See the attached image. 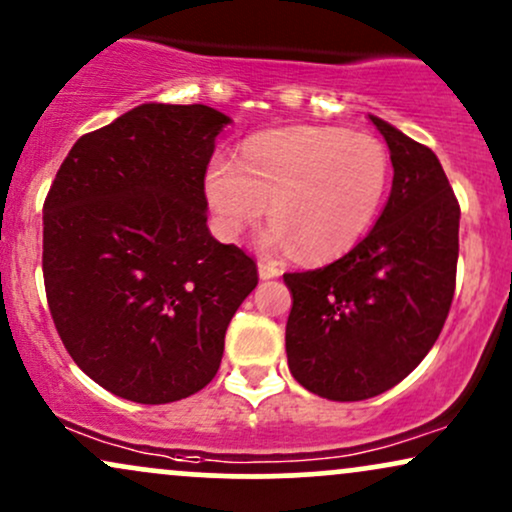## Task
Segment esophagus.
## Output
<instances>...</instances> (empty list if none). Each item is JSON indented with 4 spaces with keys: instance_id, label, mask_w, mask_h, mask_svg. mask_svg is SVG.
Masks as SVG:
<instances>
[{
    "instance_id": "34e87169",
    "label": "esophagus",
    "mask_w": 512,
    "mask_h": 512,
    "mask_svg": "<svg viewBox=\"0 0 512 512\" xmlns=\"http://www.w3.org/2000/svg\"><path fill=\"white\" fill-rule=\"evenodd\" d=\"M280 275V270L273 266V263H258V278L261 280H273V278H278Z\"/></svg>"
}]
</instances>
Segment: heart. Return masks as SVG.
<instances>
[{
	"label": "heart",
	"instance_id": "1",
	"mask_svg": "<svg viewBox=\"0 0 512 512\" xmlns=\"http://www.w3.org/2000/svg\"><path fill=\"white\" fill-rule=\"evenodd\" d=\"M390 179V158L371 134L335 126H290L244 143L242 160L213 155L203 191L220 234L237 239L263 218L268 254L297 251L330 261L374 225Z\"/></svg>",
	"mask_w": 512,
	"mask_h": 512
}]
</instances>
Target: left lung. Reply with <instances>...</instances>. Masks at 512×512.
<instances>
[{
	"label": "left lung",
	"mask_w": 512,
	"mask_h": 512,
	"mask_svg": "<svg viewBox=\"0 0 512 512\" xmlns=\"http://www.w3.org/2000/svg\"><path fill=\"white\" fill-rule=\"evenodd\" d=\"M369 117L393 162L386 208L338 261L285 273L292 376L340 402L386 393L417 369L446 323L458 268L460 206L434 150Z\"/></svg>",
	"instance_id": "1"
}]
</instances>
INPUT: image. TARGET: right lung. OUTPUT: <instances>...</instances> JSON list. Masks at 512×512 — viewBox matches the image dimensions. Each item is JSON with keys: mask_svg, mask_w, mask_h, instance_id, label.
Wrapping results in <instances>:
<instances>
[{"mask_svg": "<svg viewBox=\"0 0 512 512\" xmlns=\"http://www.w3.org/2000/svg\"><path fill=\"white\" fill-rule=\"evenodd\" d=\"M232 119L146 102L81 136L42 208V275L66 352L119 398L165 405L218 374L256 263L206 225L203 177Z\"/></svg>", "mask_w": 512, "mask_h": 512, "instance_id": "1", "label": "right lung"}]
</instances>
